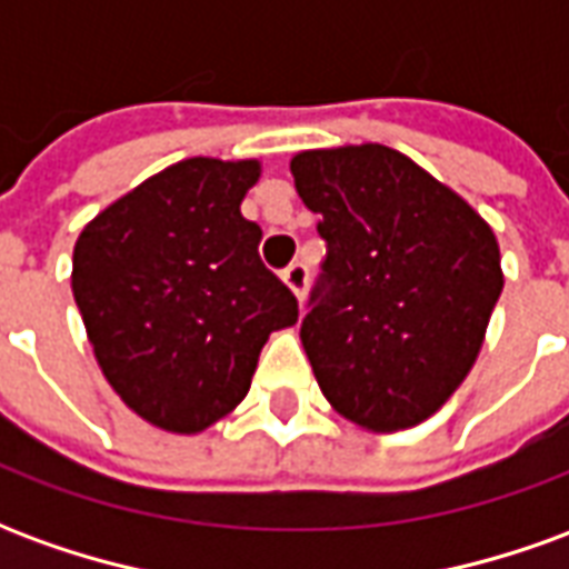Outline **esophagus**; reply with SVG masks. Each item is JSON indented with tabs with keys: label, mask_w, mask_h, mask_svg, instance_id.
Instances as JSON below:
<instances>
[{
	"label": "esophagus",
	"mask_w": 569,
	"mask_h": 569,
	"mask_svg": "<svg viewBox=\"0 0 569 569\" xmlns=\"http://www.w3.org/2000/svg\"><path fill=\"white\" fill-rule=\"evenodd\" d=\"M283 280L296 292L298 301H305V292H308V264L305 261H292L283 271Z\"/></svg>",
	"instance_id": "34e87169"
}]
</instances>
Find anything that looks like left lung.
Returning a JSON list of instances; mask_svg holds the SVG:
<instances>
[{
    "instance_id": "8db88e82",
    "label": "left lung",
    "mask_w": 569,
    "mask_h": 569,
    "mask_svg": "<svg viewBox=\"0 0 569 569\" xmlns=\"http://www.w3.org/2000/svg\"><path fill=\"white\" fill-rule=\"evenodd\" d=\"M326 240L301 345L338 415L375 432L436 415L472 369L502 292L500 247L460 194L387 146L301 151Z\"/></svg>"
}]
</instances>
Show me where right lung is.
<instances>
[{"label":"right lung","instance_id":"obj_1","mask_svg":"<svg viewBox=\"0 0 569 569\" xmlns=\"http://www.w3.org/2000/svg\"><path fill=\"white\" fill-rule=\"evenodd\" d=\"M259 161L188 158L76 240L72 296L106 381L142 420L200 432L249 393L268 335L298 320L240 200Z\"/></svg>","mask_w":569,"mask_h":569}]
</instances>
